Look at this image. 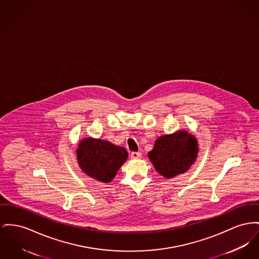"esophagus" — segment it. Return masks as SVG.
Masks as SVG:
<instances>
[{
	"label": "esophagus",
	"mask_w": 259,
	"mask_h": 259,
	"mask_svg": "<svg viewBox=\"0 0 259 259\" xmlns=\"http://www.w3.org/2000/svg\"><path fill=\"white\" fill-rule=\"evenodd\" d=\"M131 157H132V158H134V159L141 158V157H142V153L139 152H131Z\"/></svg>",
	"instance_id": "34e87169"
}]
</instances>
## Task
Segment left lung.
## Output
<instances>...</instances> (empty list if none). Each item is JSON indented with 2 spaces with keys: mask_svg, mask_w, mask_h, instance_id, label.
Returning a JSON list of instances; mask_svg holds the SVG:
<instances>
[{
  "mask_svg": "<svg viewBox=\"0 0 259 259\" xmlns=\"http://www.w3.org/2000/svg\"><path fill=\"white\" fill-rule=\"evenodd\" d=\"M198 141L185 130L160 136L148 153L156 171L165 178H172L189 170L198 156Z\"/></svg>",
  "mask_w": 259,
  "mask_h": 259,
  "instance_id": "obj_1",
  "label": "left lung"
}]
</instances>
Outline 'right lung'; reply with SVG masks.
<instances>
[{
    "mask_svg": "<svg viewBox=\"0 0 259 259\" xmlns=\"http://www.w3.org/2000/svg\"><path fill=\"white\" fill-rule=\"evenodd\" d=\"M76 153L78 164L83 172L104 183L110 182L114 178L128 157L124 148L108 141L90 137L79 142Z\"/></svg>",
    "mask_w": 259,
    "mask_h": 259,
    "instance_id": "1",
    "label": "right lung"
}]
</instances>
